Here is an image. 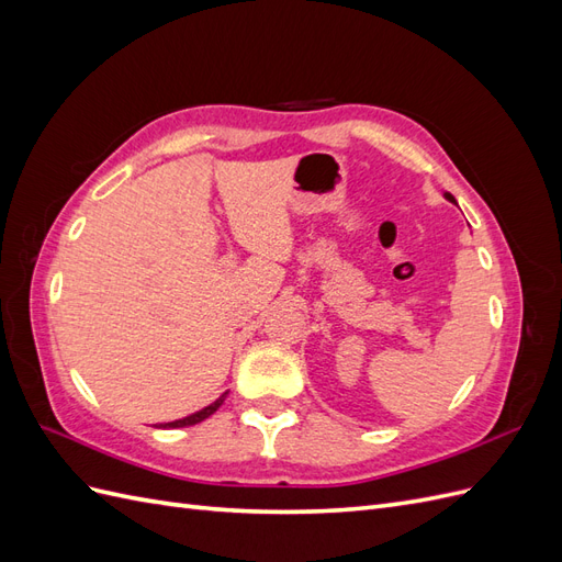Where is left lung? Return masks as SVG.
<instances>
[{"instance_id":"left-lung-1","label":"left lung","mask_w":562,"mask_h":562,"mask_svg":"<svg viewBox=\"0 0 562 562\" xmlns=\"http://www.w3.org/2000/svg\"><path fill=\"white\" fill-rule=\"evenodd\" d=\"M446 199H448V201H452V203H457V201H454V196H452L450 192H446Z\"/></svg>"}]
</instances>
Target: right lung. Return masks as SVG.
I'll return each instance as SVG.
<instances>
[{
	"mask_svg": "<svg viewBox=\"0 0 562 562\" xmlns=\"http://www.w3.org/2000/svg\"><path fill=\"white\" fill-rule=\"evenodd\" d=\"M225 398H227V391L223 396H220L217 401H213L211 405H206L203 407V411H199V413H194V415H187V417H182V419H176V422H166V424H161L164 429H180V427H192V424H199V422H203L206 417H211L220 405L225 403Z\"/></svg>",
	"mask_w": 562,
	"mask_h": 562,
	"instance_id": "1",
	"label": "right lung"
}]
</instances>
